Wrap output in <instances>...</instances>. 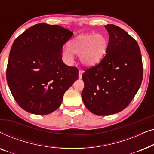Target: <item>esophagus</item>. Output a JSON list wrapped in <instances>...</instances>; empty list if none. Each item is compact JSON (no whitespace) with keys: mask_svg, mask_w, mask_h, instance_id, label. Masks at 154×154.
Segmentation results:
<instances>
[{"mask_svg":"<svg viewBox=\"0 0 154 154\" xmlns=\"http://www.w3.org/2000/svg\"><path fill=\"white\" fill-rule=\"evenodd\" d=\"M82 74H83V72H82L81 71H79V78L80 79H82Z\"/></svg>","mask_w":154,"mask_h":154,"instance_id":"obj_1","label":"esophagus"}]
</instances>
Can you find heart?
Listing matches in <instances>:
<instances>
[{"mask_svg": "<svg viewBox=\"0 0 154 154\" xmlns=\"http://www.w3.org/2000/svg\"><path fill=\"white\" fill-rule=\"evenodd\" d=\"M109 45L108 38L104 33H85L75 37L68 43V48L62 51L66 62L73 60V54L80 56L81 64L92 67L99 64L106 55Z\"/></svg>", "mask_w": 154, "mask_h": 154, "instance_id": "1", "label": "heart"}]
</instances>
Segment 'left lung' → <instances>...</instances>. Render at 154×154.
<instances>
[{"instance_id":"8db88e82","label":"left lung","mask_w":154,"mask_h":154,"mask_svg":"<svg viewBox=\"0 0 154 154\" xmlns=\"http://www.w3.org/2000/svg\"><path fill=\"white\" fill-rule=\"evenodd\" d=\"M109 41L104 58L82 75L83 102L99 116L123 111L135 96L142 81L140 47L133 38L113 24L105 26Z\"/></svg>"}]
</instances>
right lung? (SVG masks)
Instances as JSON below:
<instances>
[{"label":"right lung","mask_w":154,"mask_h":154,"mask_svg":"<svg viewBox=\"0 0 154 154\" xmlns=\"http://www.w3.org/2000/svg\"><path fill=\"white\" fill-rule=\"evenodd\" d=\"M73 32L41 23L23 32L12 44L6 78L21 108L36 115L57 109L65 92L79 79V69L62 60V46Z\"/></svg>","instance_id":"right-lung-1"}]
</instances>
